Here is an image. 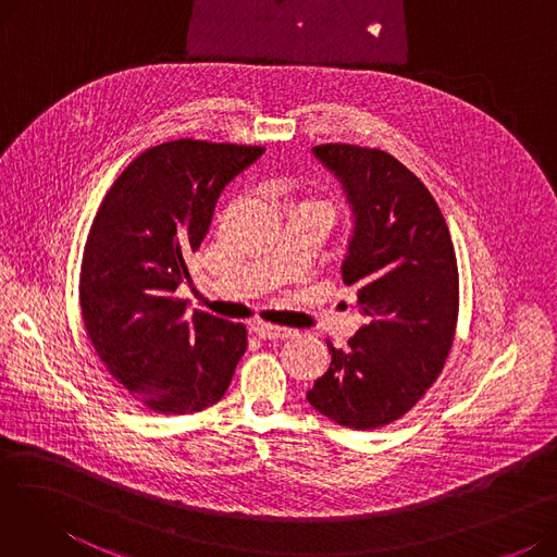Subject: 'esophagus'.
Returning <instances> with one entry per match:
<instances>
[{
    "label": "esophagus",
    "mask_w": 557,
    "mask_h": 557,
    "mask_svg": "<svg viewBox=\"0 0 557 557\" xmlns=\"http://www.w3.org/2000/svg\"><path fill=\"white\" fill-rule=\"evenodd\" d=\"M255 334L259 338H269V341H284V338H290L296 332L288 330V327H277V325H269V323H257L255 325Z\"/></svg>",
    "instance_id": "obj_1"
}]
</instances>
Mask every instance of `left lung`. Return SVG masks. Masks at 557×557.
Instances as JSON below:
<instances>
[{
  "label": "left lung",
  "mask_w": 557,
  "mask_h": 557,
  "mask_svg": "<svg viewBox=\"0 0 557 557\" xmlns=\"http://www.w3.org/2000/svg\"><path fill=\"white\" fill-rule=\"evenodd\" d=\"M352 212L343 282L366 325L345 349L327 343L330 370L307 393L318 413L357 431L395 422L418 404L449 357L458 267L449 227L416 173L386 151L313 146Z\"/></svg>",
  "instance_id": "8db88e82"
}]
</instances>
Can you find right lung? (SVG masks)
Wrapping results in <instances>:
<instances>
[{"mask_svg": "<svg viewBox=\"0 0 557 557\" xmlns=\"http://www.w3.org/2000/svg\"><path fill=\"white\" fill-rule=\"evenodd\" d=\"M261 146L175 139L137 156L92 221L81 313L99 359L141 406L185 416L216 404L244 357L246 327L187 315L175 288L210 230L216 200Z\"/></svg>", "mask_w": 557, "mask_h": 557, "instance_id": "1", "label": "right lung"}]
</instances>
